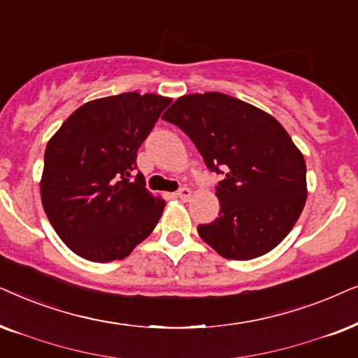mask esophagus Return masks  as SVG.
<instances>
[{
    "label": "esophagus",
    "mask_w": 358,
    "mask_h": 358,
    "mask_svg": "<svg viewBox=\"0 0 358 358\" xmlns=\"http://www.w3.org/2000/svg\"><path fill=\"white\" fill-rule=\"evenodd\" d=\"M192 189L189 188H180L178 192H176V196H178L180 199H183V201H188L189 198H192Z\"/></svg>",
    "instance_id": "esophagus-1"
}]
</instances>
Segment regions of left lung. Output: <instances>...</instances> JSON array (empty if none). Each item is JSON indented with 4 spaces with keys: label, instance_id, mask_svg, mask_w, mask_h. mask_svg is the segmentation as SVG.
<instances>
[{
    "label": "left lung",
    "instance_id": "1",
    "mask_svg": "<svg viewBox=\"0 0 358 358\" xmlns=\"http://www.w3.org/2000/svg\"><path fill=\"white\" fill-rule=\"evenodd\" d=\"M165 121L178 126L224 178L216 188L219 216L198 234L224 259L268 254L296 224L308 196L306 162L273 116L229 94L180 96Z\"/></svg>",
    "mask_w": 358,
    "mask_h": 358
}]
</instances>
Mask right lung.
I'll use <instances>...</instances> for the list:
<instances>
[{
  "label": "right lung",
  "mask_w": 358,
  "mask_h": 358,
  "mask_svg": "<svg viewBox=\"0 0 358 358\" xmlns=\"http://www.w3.org/2000/svg\"><path fill=\"white\" fill-rule=\"evenodd\" d=\"M160 94L136 92L93 99L47 142L41 199L52 227L90 262L122 260L150 236L165 199L134 182L137 150L164 109Z\"/></svg>",
  "instance_id": "obj_1"
}]
</instances>
